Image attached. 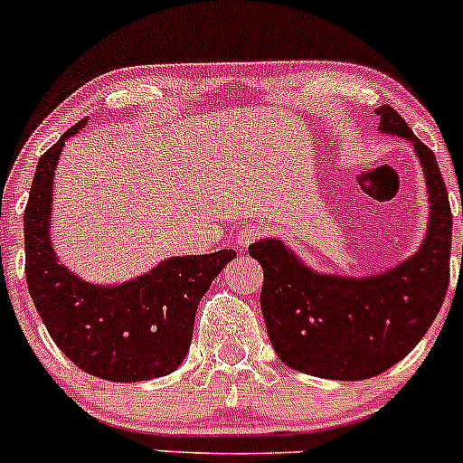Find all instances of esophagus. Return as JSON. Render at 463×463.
I'll use <instances>...</instances> for the list:
<instances>
[{"label":"esophagus","mask_w":463,"mask_h":463,"mask_svg":"<svg viewBox=\"0 0 463 463\" xmlns=\"http://www.w3.org/2000/svg\"><path fill=\"white\" fill-rule=\"evenodd\" d=\"M262 235H264V228L260 226V223H246V226L240 228L235 241H237V246H240V250H244V249H249L255 240H260Z\"/></svg>","instance_id":"esophagus-1"}]
</instances>
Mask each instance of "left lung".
<instances>
[{"mask_svg":"<svg viewBox=\"0 0 463 463\" xmlns=\"http://www.w3.org/2000/svg\"><path fill=\"white\" fill-rule=\"evenodd\" d=\"M375 115L380 131L414 145L423 167L430 214L419 250L387 271L353 278L314 271L276 237L249 246L264 271L260 305L273 351L317 378L366 380L398 364L430 330L450 282L452 213L437 158L392 106Z\"/></svg>","mask_w":463,"mask_h":463,"instance_id":"obj_1","label":"left lung"}]
</instances>
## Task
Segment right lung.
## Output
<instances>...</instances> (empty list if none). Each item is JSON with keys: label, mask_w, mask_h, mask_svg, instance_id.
<instances>
[{"label": "right lung", "mask_w": 463, "mask_h": 463, "mask_svg": "<svg viewBox=\"0 0 463 463\" xmlns=\"http://www.w3.org/2000/svg\"><path fill=\"white\" fill-rule=\"evenodd\" d=\"M85 124L38 160L24 210L29 294L58 348L85 373L110 383L163 378L185 360L201 296L235 250L167 258L122 285L85 282L61 264L49 235L53 174L65 140Z\"/></svg>", "instance_id": "right-lung-1"}]
</instances>
